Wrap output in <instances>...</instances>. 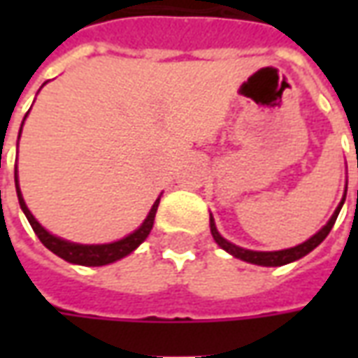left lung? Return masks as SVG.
I'll return each mask as SVG.
<instances>
[{"mask_svg":"<svg viewBox=\"0 0 358 358\" xmlns=\"http://www.w3.org/2000/svg\"><path fill=\"white\" fill-rule=\"evenodd\" d=\"M345 195H347V186H345V194L341 197V201L334 210V215L330 217V220L326 222V224L315 234V236H310L307 241H303L299 245H295V248H287V249H280V251H253V249H243L240 245H236L232 241H228L226 238L220 236V232L217 230V224H215V218L210 215L209 222H210V234H213V238L217 241L220 248L224 249L226 253H230L236 259H240V261H245V263L251 264H259V266H284V264H289L293 261H299L305 255H308L310 251L315 248H318L324 240H326V236L330 234V230L336 224V218H338L339 210L343 207V203H345Z\"/></svg>","mask_w":358,"mask_h":358,"instance_id":"8db88e82","label":"left lung"}]
</instances>
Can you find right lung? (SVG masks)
<instances>
[{
  "instance_id": "obj_1",
  "label": "right lung",
  "mask_w": 358,
  "mask_h": 358,
  "mask_svg": "<svg viewBox=\"0 0 358 358\" xmlns=\"http://www.w3.org/2000/svg\"><path fill=\"white\" fill-rule=\"evenodd\" d=\"M24 118H22V124H24ZM22 124H20L19 138L20 132H22ZM17 145H19V143H17ZM15 187H17V197H19L20 209H22L24 217L28 218L32 230H34L36 236L40 238V241H42L43 245L50 249L51 253H55V255L61 257V259H65L66 263L82 264V266H103V264H110L115 263V261L124 259V257L130 255L132 251H136V249L140 248L141 243L145 241L149 232H151L153 222H155L157 207H159V201H161V195H159L155 199V203H153V207L149 209L145 220H143L132 234L124 236L122 240L110 241V243H74V241L63 240V238H59V236H53V234L48 232V230L36 220L34 215L30 213V209L27 207V203H24V197L20 194L17 166H15Z\"/></svg>"
}]
</instances>
